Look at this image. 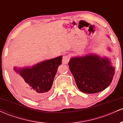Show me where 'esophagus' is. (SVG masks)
Listing matches in <instances>:
<instances>
[{
	"label": "esophagus",
	"instance_id": "34e87169",
	"mask_svg": "<svg viewBox=\"0 0 123 123\" xmlns=\"http://www.w3.org/2000/svg\"><path fill=\"white\" fill-rule=\"evenodd\" d=\"M69 57L67 55L63 56L62 58V63H63V64H67L69 62Z\"/></svg>",
	"mask_w": 123,
	"mask_h": 123
}]
</instances>
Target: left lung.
Instances as JSON below:
<instances>
[{
    "mask_svg": "<svg viewBox=\"0 0 123 123\" xmlns=\"http://www.w3.org/2000/svg\"><path fill=\"white\" fill-rule=\"evenodd\" d=\"M68 65L78 88L86 94H95L105 90L115 74V68L111 60L95 53L72 57Z\"/></svg>",
    "mask_w": 123,
    "mask_h": 123,
    "instance_id": "obj_1",
    "label": "left lung"
}]
</instances>
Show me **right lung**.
Masks as SVG:
<instances>
[{"mask_svg": "<svg viewBox=\"0 0 123 123\" xmlns=\"http://www.w3.org/2000/svg\"><path fill=\"white\" fill-rule=\"evenodd\" d=\"M62 56L43 61L32 66L13 68L14 81L21 92L32 100H40L48 97L57 69L62 63Z\"/></svg>", "mask_w": 123, "mask_h": 123, "instance_id": "1", "label": "right lung"}]
</instances>
